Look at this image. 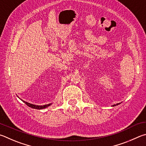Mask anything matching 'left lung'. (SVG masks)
Returning a JSON list of instances; mask_svg holds the SVG:
<instances>
[{
	"mask_svg": "<svg viewBox=\"0 0 146 146\" xmlns=\"http://www.w3.org/2000/svg\"><path fill=\"white\" fill-rule=\"evenodd\" d=\"M118 104H119V103L116 104H114V105H113V106H116V105H118Z\"/></svg>",
	"mask_w": 146,
	"mask_h": 146,
	"instance_id": "obj_1",
	"label": "left lung"
}]
</instances>
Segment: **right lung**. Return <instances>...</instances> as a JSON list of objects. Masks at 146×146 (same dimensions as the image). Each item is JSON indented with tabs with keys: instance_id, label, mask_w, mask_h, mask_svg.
Masks as SVG:
<instances>
[{
	"instance_id": "obj_1",
	"label": "right lung",
	"mask_w": 146,
	"mask_h": 146,
	"mask_svg": "<svg viewBox=\"0 0 146 146\" xmlns=\"http://www.w3.org/2000/svg\"><path fill=\"white\" fill-rule=\"evenodd\" d=\"M19 98V97H18ZM22 100V99H21ZM23 102L25 104H26L27 105L29 106V107H31V108H34V109H38V110H42V109H44L45 108H47L48 106H49L51 105V103L50 104H45V105H42V106H40V105H35V104H31V103H27V102H25L24 101L22 100Z\"/></svg>"
}]
</instances>
